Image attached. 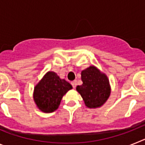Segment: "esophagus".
<instances>
[{"mask_svg": "<svg viewBox=\"0 0 145 145\" xmlns=\"http://www.w3.org/2000/svg\"><path fill=\"white\" fill-rule=\"evenodd\" d=\"M71 85L72 86V87H73V88H75V87H76V86H77V81H76V80H73V81H72L71 82Z\"/></svg>", "mask_w": 145, "mask_h": 145, "instance_id": "1", "label": "esophagus"}]
</instances>
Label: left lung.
I'll list each match as a JSON object with an SVG mask.
<instances>
[{
  "label": "left lung",
  "instance_id": "1",
  "mask_svg": "<svg viewBox=\"0 0 145 145\" xmlns=\"http://www.w3.org/2000/svg\"><path fill=\"white\" fill-rule=\"evenodd\" d=\"M81 80L83 84L78 86L76 89L86 105L89 108L102 106L110 94V87L107 76L100 72L97 67L91 66L82 71Z\"/></svg>",
  "mask_w": 145,
  "mask_h": 145
}]
</instances>
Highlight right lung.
I'll use <instances>...</instances> for the list:
<instances>
[{
    "label": "right lung",
    "mask_w": 145,
    "mask_h": 145,
    "mask_svg": "<svg viewBox=\"0 0 145 145\" xmlns=\"http://www.w3.org/2000/svg\"><path fill=\"white\" fill-rule=\"evenodd\" d=\"M71 88L68 82L60 79L54 72H48L35 87V102L43 112H54L58 108L62 97Z\"/></svg>",
    "instance_id": "obj_1"
}]
</instances>
